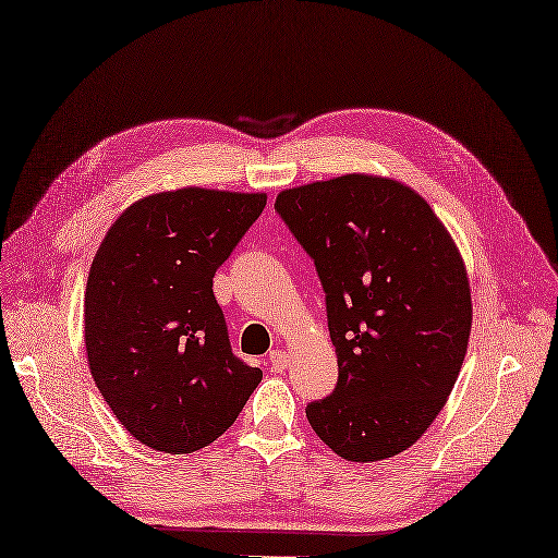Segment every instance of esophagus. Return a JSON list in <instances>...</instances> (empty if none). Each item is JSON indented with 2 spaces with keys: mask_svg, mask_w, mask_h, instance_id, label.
I'll use <instances>...</instances> for the list:
<instances>
[{
  "mask_svg": "<svg viewBox=\"0 0 558 558\" xmlns=\"http://www.w3.org/2000/svg\"><path fill=\"white\" fill-rule=\"evenodd\" d=\"M288 355L283 351H270V355H267V364H270V369L275 374H281L286 367H288Z\"/></svg>",
  "mask_w": 558,
  "mask_h": 558,
  "instance_id": "obj_1",
  "label": "esophagus"
}]
</instances>
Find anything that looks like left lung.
<instances>
[{"label": "left lung", "mask_w": 558, "mask_h": 558, "mask_svg": "<svg viewBox=\"0 0 558 558\" xmlns=\"http://www.w3.org/2000/svg\"><path fill=\"white\" fill-rule=\"evenodd\" d=\"M275 209L314 258L339 364L306 420L349 462L403 452L466 355L473 306L457 244L411 186L360 172L286 189Z\"/></svg>", "instance_id": "8db88e82"}]
</instances>
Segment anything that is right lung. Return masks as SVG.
<instances>
[{"label": "right lung", "instance_id": "add662e5", "mask_svg": "<svg viewBox=\"0 0 558 558\" xmlns=\"http://www.w3.org/2000/svg\"><path fill=\"white\" fill-rule=\"evenodd\" d=\"M265 194L186 186L141 198L110 226L85 286L96 388L143 446L186 454L233 425L263 378L233 355L213 277Z\"/></svg>", "mask_w": 558, "mask_h": 558}]
</instances>
